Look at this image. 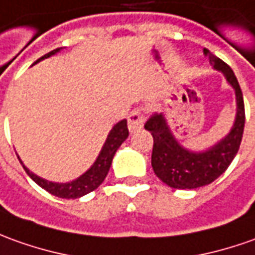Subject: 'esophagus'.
Here are the masks:
<instances>
[{"label":"esophagus","instance_id":"34e87169","mask_svg":"<svg viewBox=\"0 0 255 255\" xmlns=\"http://www.w3.org/2000/svg\"><path fill=\"white\" fill-rule=\"evenodd\" d=\"M143 116H142L139 109H134L131 113L128 114V128L131 132H135L143 127Z\"/></svg>","mask_w":255,"mask_h":255}]
</instances>
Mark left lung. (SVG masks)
<instances>
[{"label": "left lung", "instance_id": "1", "mask_svg": "<svg viewBox=\"0 0 255 255\" xmlns=\"http://www.w3.org/2000/svg\"><path fill=\"white\" fill-rule=\"evenodd\" d=\"M204 53L209 55V61L214 68L222 71L228 82L236 91L237 116L230 134L207 152L193 153L181 148L180 143L174 139L162 114H152L145 123V128L153 136V171L167 186L178 190L198 188L215 181L229 167L243 138L246 113L243 93L236 75L226 62L208 51L207 48L204 50Z\"/></svg>", "mask_w": 255, "mask_h": 255}]
</instances>
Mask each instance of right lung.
I'll return each mask as SVG.
<instances>
[{"label": "right lung", "instance_id": "add662e5", "mask_svg": "<svg viewBox=\"0 0 255 255\" xmlns=\"http://www.w3.org/2000/svg\"><path fill=\"white\" fill-rule=\"evenodd\" d=\"M57 51H60V48H55L53 51L44 54L36 62L41 61L43 58H47L50 55L55 54ZM128 134L129 132H128L127 121L123 120L120 123H117L113 127V129L110 131L109 136H107L105 145H103V149H102L100 155L96 159L95 164L85 174H82L81 177L77 178L75 181H71V183H67V184H57V183H51V181H47V180H43V178L37 177L36 174H33V173L27 170L22 162L20 163H22L23 169L27 173V176L32 178L36 184H39L43 190H46L47 193L53 194L55 197H60V198H67V200L79 198V197H82L85 194L96 190L103 183V180L106 178L107 173H109V169L112 166V160H113L114 153L120 148L121 143L127 139Z\"/></svg>", "mask_w": 255, "mask_h": 255}]
</instances>
